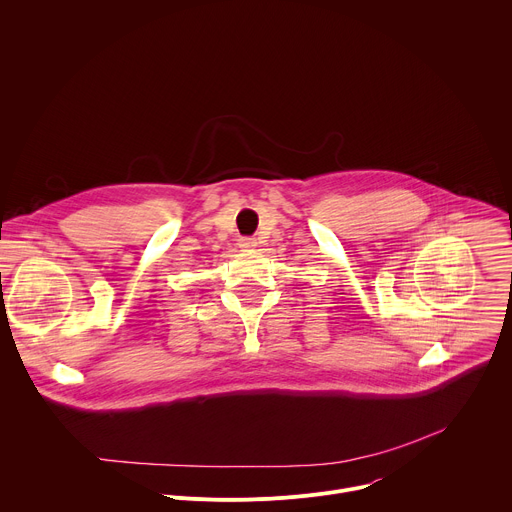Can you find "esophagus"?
Here are the masks:
<instances>
[{"label": "esophagus", "instance_id": "1", "mask_svg": "<svg viewBox=\"0 0 512 512\" xmlns=\"http://www.w3.org/2000/svg\"><path fill=\"white\" fill-rule=\"evenodd\" d=\"M256 244H258L256 238H240V242H238V246H240V248H246V250L254 248Z\"/></svg>", "mask_w": 512, "mask_h": 512}]
</instances>
